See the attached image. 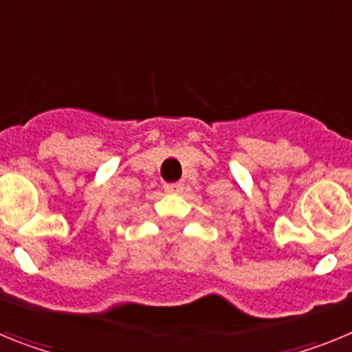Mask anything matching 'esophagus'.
Segmentation results:
<instances>
[{
    "label": "esophagus",
    "instance_id": "obj_1",
    "mask_svg": "<svg viewBox=\"0 0 352 352\" xmlns=\"http://www.w3.org/2000/svg\"><path fill=\"white\" fill-rule=\"evenodd\" d=\"M164 190L169 192V194H178V192L183 190V185L182 183H166Z\"/></svg>",
    "mask_w": 352,
    "mask_h": 352
}]
</instances>
